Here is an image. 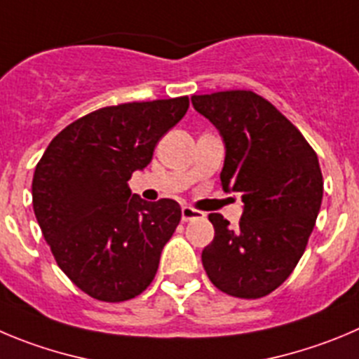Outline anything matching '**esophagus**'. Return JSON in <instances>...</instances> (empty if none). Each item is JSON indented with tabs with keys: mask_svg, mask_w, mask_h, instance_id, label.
Masks as SVG:
<instances>
[{
	"mask_svg": "<svg viewBox=\"0 0 359 359\" xmlns=\"http://www.w3.org/2000/svg\"><path fill=\"white\" fill-rule=\"evenodd\" d=\"M203 217H205V213L197 212V210L190 208V206H183L182 208V219L185 220V222H189V220H194V219H203Z\"/></svg>",
	"mask_w": 359,
	"mask_h": 359,
	"instance_id": "34e87169",
	"label": "esophagus"
}]
</instances>
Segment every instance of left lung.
I'll list each match as a JSON object with an SVG mask.
<instances>
[{
  "mask_svg": "<svg viewBox=\"0 0 359 359\" xmlns=\"http://www.w3.org/2000/svg\"><path fill=\"white\" fill-rule=\"evenodd\" d=\"M192 104L224 142L220 185L244 203L238 228L220 213L208 215L215 236L203 249V267L233 297H265L292 274L313 231L324 192L318 158L301 131L255 92L192 96Z\"/></svg>",
  "mask_w": 359,
  "mask_h": 359,
  "instance_id": "8db88e82",
  "label": "left lung"
}]
</instances>
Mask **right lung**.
Wrapping results in <instances>:
<instances>
[{"instance_id":"1","label":"right lung","mask_w":359,"mask_h":359,"mask_svg":"<svg viewBox=\"0 0 359 359\" xmlns=\"http://www.w3.org/2000/svg\"><path fill=\"white\" fill-rule=\"evenodd\" d=\"M187 110V96L101 108L62 130L35 167L42 235L64 274L97 301L133 299L156 274L182 208L144 201L128 180Z\"/></svg>"}]
</instances>
